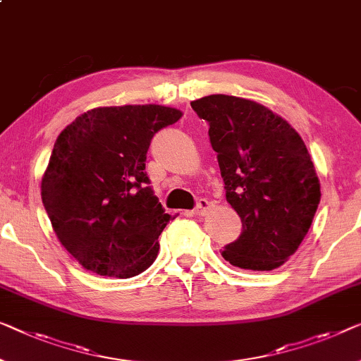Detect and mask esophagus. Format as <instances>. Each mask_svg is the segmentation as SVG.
Wrapping results in <instances>:
<instances>
[{
    "label": "esophagus",
    "instance_id": "esophagus-1",
    "mask_svg": "<svg viewBox=\"0 0 361 361\" xmlns=\"http://www.w3.org/2000/svg\"><path fill=\"white\" fill-rule=\"evenodd\" d=\"M209 207H211V202H209L207 199L201 197V199H197V204H196V207H195V211H192V214L201 217V215H206V212L209 211Z\"/></svg>",
    "mask_w": 361,
    "mask_h": 361
}]
</instances>
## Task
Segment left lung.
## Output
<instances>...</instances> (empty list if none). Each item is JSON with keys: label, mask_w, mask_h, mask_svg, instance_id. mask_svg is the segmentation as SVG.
Segmentation results:
<instances>
[{"label": "left lung", "mask_w": 361, "mask_h": 361, "mask_svg": "<svg viewBox=\"0 0 361 361\" xmlns=\"http://www.w3.org/2000/svg\"><path fill=\"white\" fill-rule=\"evenodd\" d=\"M191 106L209 123L225 196L243 224L222 256L250 271L282 266L308 233L321 201L303 139L283 118L252 100L217 94Z\"/></svg>", "instance_id": "left-lung-1"}]
</instances>
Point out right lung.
<instances>
[{"label": "right lung", "instance_id": "add662e5", "mask_svg": "<svg viewBox=\"0 0 361 361\" xmlns=\"http://www.w3.org/2000/svg\"><path fill=\"white\" fill-rule=\"evenodd\" d=\"M181 111L102 106L63 129L42 180V201L61 245L87 271L128 279L152 264L171 220L146 171L150 141Z\"/></svg>", "mask_w": 361, "mask_h": 361}]
</instances>
